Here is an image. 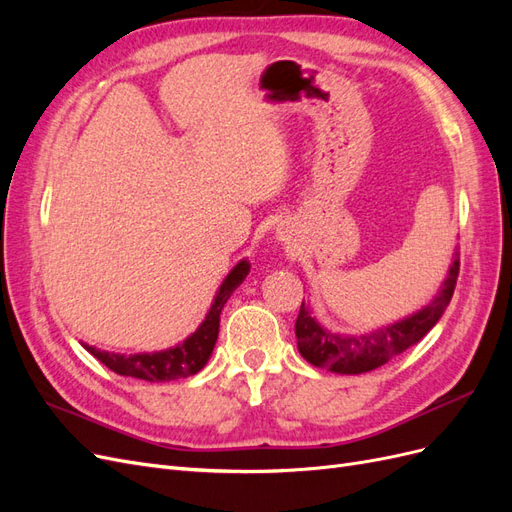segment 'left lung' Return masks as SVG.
<instances>
[{
    "instance_id": "obj_1",
    "label": "left lung",
    "mask_w": 512,
    "mask_h": 512,
    "mask_svg": "<svg viewBox=\"0 0 512 512\" xmlns=\"http://www.w3.org/2000/svg\"><path fill=\"white\" fill-rule=\"evenodd\" d=\"M459 275V256L455 260L440 292L433 297L429 305L418 309L412 316L386 324L376 331L363 335H339L320 327L312 312L301 303V312L294 324L297 333V346L303 359L316 367H324L335 374H365V371L376 369L384 363L395 359L397 354L406 352L414 344L436 327V322L442 318L444 309L453 299L455 284Z\"/></svg>"
}]
</instances>
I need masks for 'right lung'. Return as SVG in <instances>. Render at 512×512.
<instances>
[{
  "label": "right lung",
  "mask_w": 512,
  "mask_h": 512,
  "mask_svg": "<svg viewBox=\"0 0 512 512\" xmlns=\"http://www.w3.org/2000/svg\"><path fill=\"white\" fill-rule=\"evenodd\" d=\"M247 273H250V262L241 260L239 265L226 275V280L222 282L218 294H215V299L209 307L205 320L200 322V327L175 348L126 356L117 352L98 350L87 344L83 346L87 352L94 354L100 363H104L108 369L115 371L119 376H130V378L147 380V382H168V380L194 376L207 365L213 346L218 342L222 309L230 299V294L237 290L239 284H243Z\"/></svg>",
  "instance_id": "obj_1"
}]
</instances>
